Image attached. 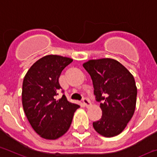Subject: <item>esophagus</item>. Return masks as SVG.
<instances>
[{
	"label": "esophagus",
	"instance_id": "esophagus-1",
	"mask_svg": "<svg viewBox=\"0 0 157 157\" xmlns=\"http://www.w3.org/2000/svg\"><path fill=\"white\" fill-rule=\"evenodd\" d=\"M82 102H83V104H84L86 107H90V106H91V104H92L91 102H90V100H89V99H87V98H83L82 99Z\"/></svg>",
	"mask_w": 157,
	"mask_h": 157
}]
</instances>
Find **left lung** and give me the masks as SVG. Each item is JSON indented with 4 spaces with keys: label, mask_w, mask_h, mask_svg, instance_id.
<instances>
[{
    "label": "left lung",
    "mask_w": 157,
    "mask_h": 157,
    "mask_svg": "<svg viewBox=\"0 0 157 157\" xmlns=\"http://www.w3.org/2000/svg\"><path fill=\"white\" fill-rule=\"evenodd\" d=\"M83 67L91 76L96 100L102 110L101 118L93 122V128L104 137L117 136L134 114L137 96L134 77L111 58L90 60Z\"/></svg>",
    "instance_id": "obj_1"
}]
</instances>
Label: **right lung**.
I'll use <instances>...</instances> for the list:
<instances>
[{"instance_id": "add662e5", "label": "right lung", "mask_w": 157, "mask_h": 157, "mask_svg": "<svg viewBox=\"0 0 157 157\" xmlns=\"http://www.w3.org/2000/svg\"><path fill=\"white\" fill-rule=\"evenodd\" d=\"M72 61L69 57L47 55L34 63L24 77L23 109L32 128L45 139L54 140L65 134L80 107L67 101L64 95L56 99L61 89L59 77Z\"/></svg>"}]
</instances>
